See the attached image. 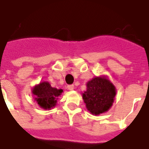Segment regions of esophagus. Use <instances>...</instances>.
<instances>
[{
	"mask_svg": "<svg viewBox=\"0 0 149 149\" xmlns=\"http://www.w3.org/2000/svg\"><path fill=\"white\" fill-rule=\"evenodd\" d=\"M67 88H68V90H73L74 89V85L73 84H68V86H67Z\"/></svg>",
	"mask_w": 149,
	"mask_h": 149,
	"instance_id": "34e87169",
	"label": "esophagus"
}]
</instances>
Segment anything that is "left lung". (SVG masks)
Here are the masks:
<instances>
[{"instance_id":"1","label":"left lung","mask_w":149,"mask_h":149,"mask_svg":"<svg viewBox=\"0 0 149 149\" xmlns=\"http://www.w3.org/2000/svg\"><path fill=\"white\" fill-rule=\"evenodd\" d=\"M115 96L116 88L109 80L96 77L87 83V90L83 93V100L91 113L99 115L109 109Z\"/></svg>"}]
</instances>
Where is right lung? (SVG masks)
<instances>
[{
	"label": "right lung",
	"instance_id": "1",
	"mask_svg": "<svg viewBox=\"0 0 149 149\" xmlns=\"http://www.w3.org/2000/svg\"><path fill=\"white\" fill-rule=\"evenodd\" d=\"M62 92V89L52 88L49 82H41L33 89V93L36 96L35 100L45 109H49L55 106L57 97Z\"/></svg>",
	"mask_w": 149,
	"mask_h": 149
}]
</instances>
